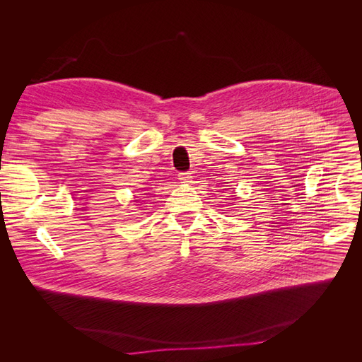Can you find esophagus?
Here are the masks:
<instances>
[{
  "label": "esophagus",
  "mask_w": 362,
  "mask_h": 362,
  "mask_svg": "<svg viewBox=\"0 0 362 362\" xmlns=\"http://www.w3.org/2000/svg\"><path fill=\"white\" fill-rule=\"evenodd\" d=\"M192 172H181L180 175H178V180L181 181V182H192Z\"/></svg>",
  "instance_id": "34e87169"
}]
</instances>
